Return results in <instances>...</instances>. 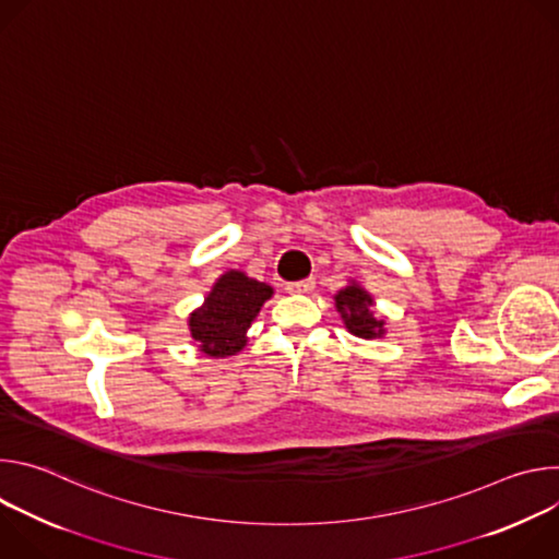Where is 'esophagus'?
Returning a JSON list of instances; mask_svg holds the SVG:
<instances>
[{"mask_svg":"<svg viewBox=\"0 0 559 559\" xmlns=\"http://www.w3.org/2000/svg\"><path fill=\"white\" fill-rule=\"evenodd\" d=\"M316 287V278H302V281H294V283H287V292L289 294H307V292H311Z\"/></svg>","mask_w":559,"mask_h":559,"instance_id":"34e87169","label":"esophagus"}]
</instances>
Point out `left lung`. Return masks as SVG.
Returning a JSON list of instances; mask_svg holds the SVG:
<instances>
[{
    "label": "left lung",
    "mask_w": 559,
    "mask_h": 559,
    "mask_svg": "<svg viewBox=\"0 0 559 559\" xmlns=\"http://www.w3.org/2000/svg\"><path fill=\"white\" fill-rule=\"evenodd\" d=\"M371 305V296L358 285H349L336 294V307L343 316L345 328L358 338H378L384 334V323L373 316Z\"/></svg>",
    "instance_id": "1"
}]
</instances>
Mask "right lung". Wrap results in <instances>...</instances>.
<instances>
[{"label":"right lung","mask_w":559,"mask_h":559,"mask_svg":"<svg viewBox=\"0 0 559 559\" xmlns=\"http://www.w3.org/2000/svg\"><path fill=\"white\" fill-rule=\"evenodd\" d=\"M270 296V285L248 278L243 272H225L203 307L190 316L192 338L207 356H234L246 347V332Z\"/></svg>","instance_id":"obj_1"}]
</instances>
